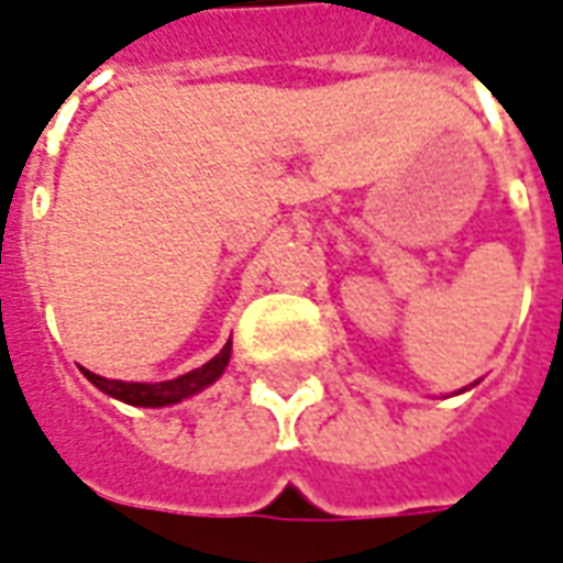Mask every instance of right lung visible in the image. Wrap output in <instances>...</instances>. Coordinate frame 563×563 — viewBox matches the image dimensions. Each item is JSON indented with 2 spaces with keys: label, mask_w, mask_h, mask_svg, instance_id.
Returning a JSON list of instances; mask_svg holds the SVG:
<instances>
[{
  "label": "right lung",
  "mask_w": 563,
  "mask_h": 563,
  "mask_svg": "<svg viewBox=\"0 0 563 563\" xmlns=\"http://www.w3.org/2000/svg\"><path fill=\"white\" fill-rule=\"evenodd\" d=\"M230 352H233V342H227L221 354H214L209 364H202L199 369H190L187 376L169 378V382H154V385L151 382H114V378H102L97 373H87V369H84V376L90 378L99 390H106L109 397H114V400L157 409V406H173V402L187 400V397H194L202 388H209L211 382H218L221 373H224V366L230 364Z\"/></svg>",
  "instance_id": "right-lung-1"
}]
</instances>
